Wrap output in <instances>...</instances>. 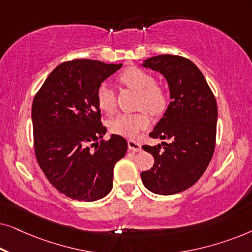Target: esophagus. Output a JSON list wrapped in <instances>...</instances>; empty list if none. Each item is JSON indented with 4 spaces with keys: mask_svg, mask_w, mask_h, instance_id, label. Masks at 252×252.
I'll use <instances>...</instances> for the list:
<instances>
[{
    "mask_svg": "<svg viewBox=\"0 0 252 252\" xmlns=\"http://www.w3.org/2000/svg\"><path fill=\"white\" fill-rule=\"evenodd\" d=\"M128 149L130 151H141V144L134 140H128Z\"/></svg>",
    "mask_w": 252,
    "mask_h": 252,
    "instance_id": "obj_1",
    "label": "esophagus"
}]
</instances>
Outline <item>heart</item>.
<instances>
[{"label": "heart", "instance_id": "1", "mask_svg": "<svg viewBox=\"0 0 252 252\" xmlns=\"http://www.w3.org/2000/svg\"><path fill=\"white\" fill-rule=\"evenodd\" d=\"M119 82L126 87L139 93L136 108L146 109L153 115H160L167 105L166 91L155 82L154 75L143 68L133 66L123 71ZM96 101L99 109L111 113L116 108V93L106 82H102L96 92ZM150 119L146 111L134 113H119L109 120L108 126L111 133L126 137L135 136L141 130L147 128Z\"/></svg>", "mask_w": 252, "mask_h": 252}]
</instances>
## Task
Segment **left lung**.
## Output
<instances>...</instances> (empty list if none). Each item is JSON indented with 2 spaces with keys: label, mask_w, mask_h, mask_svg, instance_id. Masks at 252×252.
<instances>
[{
  "label": "left lung",
  "mask_w": 252,
  "mask_h": 252,
  "mask_svg": "<svg viewBox=\"0 0 252 252\" xmlns=\"http://www.w3.org/2000/svg\"><path fill=\"white\" fill-rule=\"evenodd\" d=\"M141 66L164 75L171 98L163 118L149 134L170 142L142 147L155 163L141 173V179L155 194H178L198 181L213 156L218 119L215 95L199 68L185 57L158 55Z\"/></svg>",
  "instance_id": "left-lung-1"
}]
</instances>
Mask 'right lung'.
I'll return each instance as SVG.
<instances>
[{
  "mask_svg": "<svg viewBox=\"0 0 252 252\" xmlns=\"http://www.w3.org/2000/svg\"><path fill=\"white\" fill-rule=\"evenodd\" d=\"M122 66L93 60L65 62L33 99L37 163L50 184L72 199L94 202L108 195L113 167L127 151L123 136L102 140L106 128L96 101L98 86Z\"/></svg>",
  "mask_w": 252,
  "mask_h": 252,
  "instance_id": "1",
  "label": "right lung"
}]
</instances>
